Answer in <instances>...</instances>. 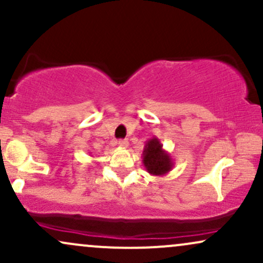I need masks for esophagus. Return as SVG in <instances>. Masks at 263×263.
I'll use <instances>...</instances> for the list:
<instances>
[{
	"instance_id": "1",
	"label": "esophagus",
	"mask_w": 263,
	"mask_h": 263,
	"mask_svg": "<svg viewBox=\"0 0 263 263\" xmlns=\"http://www.w3.org/2000/svg\"><path fill=\"white\" fill-rule=\"evenodd\" d=\"M117 144H119L120 148H127V147H128V141L127 140H120L119 143H117Z\"/></svg>"
}]
</instances>
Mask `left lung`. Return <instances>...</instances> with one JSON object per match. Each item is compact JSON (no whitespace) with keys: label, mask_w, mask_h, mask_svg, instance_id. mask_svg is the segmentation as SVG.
Returning a JSON list of instances; mask_svg holds the SVG:
<instances>
[{"label":"left lung","mask_w":263,"mask_h":263,"mask_svg":"<svg viewBox=\"0 0 263 263\" xmlns=\"http://www.w3.org/2000/svg\"><path fill=\"white\" fill-rule=\"evenodd\" d=\"M142 163L149 174L163 177L173 170L174 162L172 156L163 148L159 138L153 137L146 142L142 153Z\"/></svg>","instance_id":"obj_1"}]
</instances>
